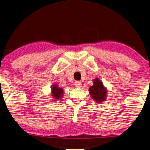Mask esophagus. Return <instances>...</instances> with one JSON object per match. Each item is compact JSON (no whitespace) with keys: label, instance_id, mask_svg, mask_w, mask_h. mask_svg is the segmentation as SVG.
Segmentation results:
<instances>
[{"label":"esophagus","instance_id":"obj_1","mask_svg":"<svg viewBox=\"0 0 150 150\" xmlns=\"http://www.w3.org/2000/svg\"><path fill=\"white\" fill-rule=\"evenodd\" d=\"M75 86L76 87H81L82 86V83L80 81H76L75 82Z\"/></svg>","mask_w":150,"mask_h":150}]
</instances>
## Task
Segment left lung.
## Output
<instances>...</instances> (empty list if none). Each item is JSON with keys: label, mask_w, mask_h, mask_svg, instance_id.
<instances>
[{"label": "left lung", "mask_w": 150, "mask_h": 150, "mask_svg": "<svg viewBox=\"0 0 150 150\" xmlns=\"http://www.w3.org/2000/svg\"><path fill=\"white\" fill-rule=\"evenodd\" d=\"M89 91L93 100L97 103H103L106 100L105 98L107 95L106 89L98 78H96L93 80V86L90 87Z\"/></svg>", "instance_id": "left-lung-1"}]
</instances>
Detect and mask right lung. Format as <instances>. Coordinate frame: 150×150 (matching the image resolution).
Segmentation results:
<instances>
[{
	"mask_svg": "<svg viewBox=\"0 0 150 150\" xmlns=\"http://www.w3.org/2000/svg\"><path fill=\"white\" fill-rule=\"evenodd\" d=\"M52 96L54 99H60L63 96V89L59 88L57 84H53L52 87Z\"/></svg>",
	"mask_w": 150,
	"mask_h": 150,
	"instance_id": "right-lung-1",
	"label": "right lung"
}]
</instances>
